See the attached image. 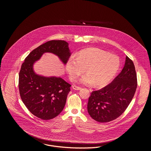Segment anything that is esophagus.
<instances>
[{"mask_svg":"<svg viewBox=\"0 0 151 151\" xmlns=\"http://www.w3.org/2000/svg\"><path fill=\"white\" fill-rule=\"evenodd\" d=\"M72 88L73 89H75V90H77V91H78V90H80L81 89V87H79V86H72Z\"/></svg>","mask_w":151,"mask_h":151,"instance_id":"1","label":"esophagus"}]
</instances>
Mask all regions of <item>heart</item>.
I'll list each match as a JSON object with an SVG mask.
<instances>
[{
  "label": "heart",
  "mask_w": 151,
  "mask_h": 151,
  "mask_svg": "<svg viewBox=\"0 0 151 151\" xmlns=\"http://www.w3.org/2000/svg\"><path fill=\"white\" fill-rule=\"evenodd\" d=\"M120 67L119 58L96 48H88L79 51L76 57L70 58L65 69L71 80H75L84 72L79 83L98 88L108 85L115 77Z\"/></svg>",
  "instance_id": "1"
}]
</instances>
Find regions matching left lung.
<instances>
[{"label": "left lung", "mask_w": 151, "mask_h": 151, "mask_svg": "<svg viewBox=\"0 0 151 151\" xmlns=\"http://www.w3.org/2000/svg\"><path fill=\"white\" fill-rule=\"evenodd\" d=\"M137 88V73L127 56L121 73L109 85L92 92L87 109L94 120L110 122L116 119L129 105Z\"/></svg>", "instance_id": "obj_1"}]
</instances>
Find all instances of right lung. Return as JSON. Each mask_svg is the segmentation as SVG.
<instances>
[{"instance_id": "right-lung-1", "label": "right lung", "mask_w": 151, "mask_h": 151, "mask_svg": "<svg viewBox=\"0 0 151 151\" xmlns=\"http://www.w3.org/2000/svg\"><path fill=\"white\" fill-rule=\"evenodd\" d=\"M46 52L55 54L64 65L71 54L68 43L63 40H52L40 45L22 64L19 88L22 101L30 112L43 120H50L63 110L71 86L60 77H47L35 72L33 65Z\"/></svg>"}]
</instances>
